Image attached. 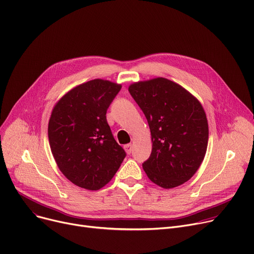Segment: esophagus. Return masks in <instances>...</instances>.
Here are the masks:
<instances>
[{"mask_svg": "<svg viewBox=\"0 0 254 254\" xmlns=\"http://www.w3.org/2000/svg\"><path fill=\"white\" fill-rule=\"evenodd\" d=\"M125 150H126V152L127 153H130L131 151H132V144L131 143H129V144H127V145H125Z\"/></svg>", "mask_w": 254, "mask_h": 254, "instance_id": "34e87169", "label": "esophagus"}]
</instances>
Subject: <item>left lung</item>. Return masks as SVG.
Segmentation results:
<instances>
[{
  "mask_svg": "<svg viewBox=\"0 0 254 254\" xmlns=\"http://www.w3.org/2000/svg\"><path fill=\"white\" fill-rule=\"evenodd\" d=\"M128 91L151 132V154L142 165L146 175L166 190L189 181L203 163L208 146V120L202 104L163 77L134 82Z\"/></svg>",
  "mask_w": 254,
  "mask_h": 254,
  "instance_id": "obj_1",
  "label": "left lung"
}]
</instances>
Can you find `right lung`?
<instances>
[{
    "instance_id": "add662e5",
    "label": "right lung",
    "mask_w": 254,
    "mask_h": 254,
    "mask_svg": "<svg viewBox=\"0 0 254 254\" xmlns=\"http://www.w3.org/2000/svg\"><path fill=\"white\" fill-rule=\"evenodd\" d=\"M120 88L122 84L109 80L93 79L69 90L53 107L50 149L61 172L79 188H104L126 157L106 118Z\"/></svg>"
}]
</instances>
